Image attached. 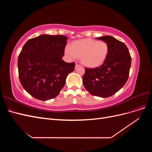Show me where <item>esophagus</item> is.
Here are the masks:
<instances>
[{"label": "esophagus", "instance_id": "1", "mask_svg": "<svg viewBox=\"0 0 152 152\" xmlns=\"http://www.w3.org/2000/svg\"><path fill=\"white\" fill-rule=\"evenodd\" d=\"M80 65H78V64L77 63H76V65H75V68H77V67H79Z\"/></svg>", "mask_w": 152, "mask_h": 152}]
</instances>
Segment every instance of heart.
<instances>
[{
	"label": "heart",
	"mask_w": 152,
	"mask_h": 152,
	"mask_svg": "<svg viewBox=\"0 0 152 152\" xmlns=\"http://www.w3.org/2000/svg\"><path fill=\"white\" fill-rule=\"evenodd\" d=\"M108 50V44L103 41L84 39L73 41L71 47L66 45L65 53L72 60L80 58L82 63L86 66L96 68L104 62Z\"/></svg>",
	"instance_id": "obj_1"
}]
</instances>
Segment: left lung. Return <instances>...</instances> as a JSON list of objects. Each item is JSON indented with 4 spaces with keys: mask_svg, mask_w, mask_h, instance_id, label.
Returning a JSON list of instances; mask_svg holds the SVG:
<instances>
[{
    "mask_svg": "<svg viewBox=\"0 0 152 152\" xmlns=\"http://www.w3.org/2000/svg\"><path fill=\"white\" fill-rule=\"evenodd\" d=\"M108 45V54L102 65L95 68H85L83 84L93 96L108 98L125 85L129 75L131 56L126 44L112 36L96 38Z\"/></svg>",
    "mask_w": 152,
    "mask_h": 152,
    "instance_id": "left-lung-1",
    "label": "left lung"
}]
</instances>
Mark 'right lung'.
Masks as SVG:
<instances>
[{"instance_id":"add662e5","label":"right lung","mask_w":152,"mask_h":152,"mask_svg":"<svg viewBox=\"0 0 152 152\" xmlns=\"http://www.w3.org/2000/svg\"><path fill=\"white\" fill-rule=\"evenodd\" d=\"M65 36L41 35L25 44L18 59L21 84L34 98L46 101L56 98L65 84L75 63H66Z\"/></svg>"}]
</instances>
